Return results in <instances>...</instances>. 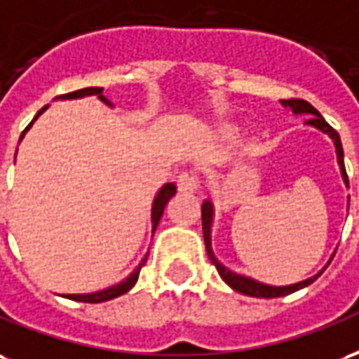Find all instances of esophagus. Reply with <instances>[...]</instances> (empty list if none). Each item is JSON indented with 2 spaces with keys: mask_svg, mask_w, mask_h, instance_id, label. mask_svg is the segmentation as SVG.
<instances>
[{
  "mask_svg": "<svg viewBox=\"0 0 359 359\" xmlns=\"http://www.w3.org/2000/svg\"><path fill=\"white\" fill-rule=\"evenodd\" d=\"M198 187H201V182L195 172H182L177 176V189L183 193H195Z\"/></svg>",
  "mask_w": 359,
  "mask_h": 359,
  "instance_id": "34e87169",
  "label": "esophagus"
}]
</instances>
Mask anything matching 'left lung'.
<instances>
[{"mask_svg": "<svg viewBox=\"0 0 359 359\" xmlns=\"http://www.w3.org/2000/svg\"><path fill=\"white\" fill-rule=\"evenodd\" d=\"M285 109H289L292 111V114H308L310 118L306 120V126H312L316 128L318 132L325 133L331 137L334 145V151H337V162H339V168H341V176L344 180L348 187V176H346V170H344V153H342V143H341V137H339V133L334 132L331 126L327 124L325 118L319 114L316 109H313L312 104L308 103V101H302V99H289V101H281ZM350 198V197H348ZM212 219H214V205H212L210 198H206L205 203H203V235H205V245H206V252H208V258L212 260V264L216 266L218 269L219 277L226 281L229 287L241 294H247V297H255V298H277V297H285V294H290V292H297V290L304 289L308 285H312L316 279H318L321 273H323V269L329 266V262L333 260H329L327 266L321 271H318L316 276L308 277L304 281H298V283H292V285H285V287H273V285H266V283H260V281H256L252 277H247V276H241V273H235L233 269H229L227 266L219 262L216 255H214V250H212ZM334 256V255H333Z\"/></svg>", "mask_w": 359, "mask_h": 359, "instance_id": "obj_1", "label": "left lung"}]
</instances>
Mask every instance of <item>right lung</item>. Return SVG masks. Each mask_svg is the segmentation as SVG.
I'll list each match as a JSON object with an SVG mask.
<instances>
[{"label":"right lung","instance_id":"1","mask_svg":"<svg viewBox=\"0 0 359 359\" xmlns=\"http://www.w3.org/2000/svg\"><path fill=\"white\" fill-rule=\"evenodd\" d=\"M90 95H97L101 101H103L104 104H109V107H112V103L107 99V97L103 95V88H83V90H78V91H72V93H67V95H61L57 97V99H62V101H67V99H82V97H90ZM47 104L41 109L38 114H36V118L40 116L41 112L46 111ZM34 118V120H36ZM34 120L28 124V128L34 124ZM26 128V130H28ZM26 130L22 132V135H20V140L25 137ZM176 195V183H164L161 189H158V193H156V197H154L153 201V208H151V222H153V233L154 229H156V226H158V222H161L162 218V212H164V208H166V205H168V201L172 197ZM147 262V256L143 258L140 262V266L133 269L130 276L126 277V279H122L120 283L112 285V287H107V289L103 290H95V292H86V294H62L65 298H69V300H76V302H88V304H99V302H107V300H112V298L120 297V294H124V292H128V290L132 289L133 285L137 283V277H140V271L141 268H143V264Z\"/></svg>","mask_w":359,"mask_h":359}]
</instances>
